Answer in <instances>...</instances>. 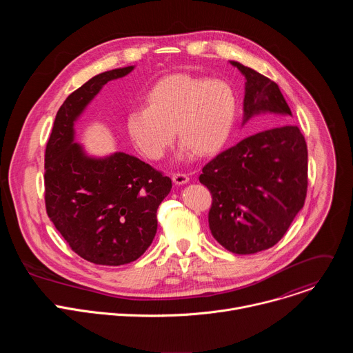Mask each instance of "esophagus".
Segmentation results:
<instances>
[{
	"mask_svg": "<svg viewBox=\"0 0 353 353\" xmlns=\"http://www.w3.org/2000/svg\"><path fill=\"white\" fill-rule=\"evenodd\" d=\"M172 179H173V183L177 184V185H183V184H187L190 181L188 176L184 174V173H174L172 176Z\"/></svg>",
	"mask_w": 353,
	"mask_h": 353,
	"instance_id": "34e87169",
	"label": "esophagus"
}]
</instances>
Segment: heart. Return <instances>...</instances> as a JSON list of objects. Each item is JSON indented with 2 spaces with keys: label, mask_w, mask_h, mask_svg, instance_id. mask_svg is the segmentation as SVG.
Here are the masks:
<instances>
[{
  "label": "heart",
  "mask_w": 353,
  "mask_h": 353,
  "mask_svg": "<svg viewBox=\"0 0 353 353\" xmlns=\"http://www.w3.org/2000/svg\"><path fill=\"white\" fill-rule=\"evenodd\" d=\"M146 108L127 116L132 143L146 158L158 161L174 139H181L177 159L211 155L228 141L236 116V97L222 81L176 74L146 93Z\"/></svg>",
  "instance_id": "b5f03b06"
}]
</instances>
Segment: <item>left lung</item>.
I'll use <instances>...</instances> for the list:
<instances>
[{"mask_svg":"<svg viewBox=\"0 0 353 353\" xmlns=\"http://www.w3.org/2000/svg\"><path fill=\"white\" fill-rule=\"evenodd\" d=\"M245 78L243 123L261 117L275 125L223 150L199 176L212 192L210 229L234 254H254L276 244L307 192V145L279 86L237 61H229Z\"/></svg>","mask_w":353,"mask_h":353,"instance_id":"left-lung-1","label":"left lung"}]
</instances>
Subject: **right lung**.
Instances as JSON below:
<instances>
[{
    "label": "right lung",
    "instance_id": "right-lung-1",
    "mask_svg": "<svg viewBox=\"0 0 353 353\" xmlns=\"http://www.w3.org/2000/svg\"><path fill=\"white\" fill-rule=\"evenodd\" d=\"M135 65L90 78L57 112L44 157L46 210L75 253L99 265H123L139 259L154 241L157 212L172 180L141 159L113 152L88 155L75 142V123L109 82Z\"/></svg>",
    "mask_w": 353,
    "mask_h": 353
}]
</instances>
